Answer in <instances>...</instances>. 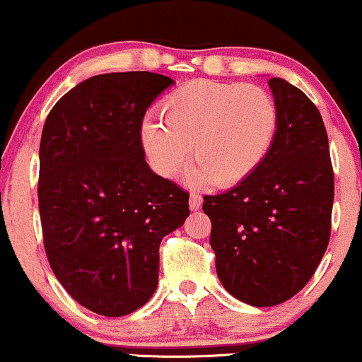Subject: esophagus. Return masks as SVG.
Instances as JSON below:
<instances>
[{
  "label": "esophagus",
  "instance_id": "obj_1",
  "mask_svg": "<svg viewBox=\"0 0 362 362\" xmlns=\"http://www.w3.org/2000/svg\"><path fill=\"white\" fill-rule=\"evenodd\" d=\"M202 197L197 195V193H192V197H189V209L192 211H198V209L202 207Z\"/></svg>",
  "mask_w": 362,
  "mask_h": 362
}]
</instances>
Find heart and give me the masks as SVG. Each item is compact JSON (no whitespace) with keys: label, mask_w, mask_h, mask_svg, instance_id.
Returning a JSON list of instances; mask_svg holds the SVG:
<instances>
[{"label":"heart","mask_w":362,"mask_h":362,"mask_svg":"<svg viewBox=\"0 0 362 362\" xmlns=\"http://www.w3.org/2000/svg\"><path fill=\"white\" fill-rule=\"evenodd\" d=\"M158 119L143 124V145L164 177H174L188 160L197 164V185L228 186L243 181L262 164L278 129V110L266 89L252 84L198 79L160 105Z\"/></svg>","instance_id":"obj_1"}]
</instances>
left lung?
Segmentation results:
<instances>
[{"label":"left lung","instance_id":"8db88e82","mask_svg":"<svg viewBox=\"0 0 362 362\" xmlns=\"http://www.w3.org/2000/svg\"><path fill=\"white\" fill-rule=\"evenodd\" d=\"M267 84L278 110L269 153L235 188L204 197L217 276L254 307L281 304L313 278L329 242L335 197L320 110L285 79Z\"/></svg>","mask_w":362,"mask_h":362}]
</instances>
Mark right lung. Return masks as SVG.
Returning a JSON list of instances; mask_svg holds the SVG:
<instances>
[{
    "mask_svg": "<svg viewBox=\"0 0 362 362\" xmlns=\"http://www.w3.org/2000/svg\"><path fill=\"white\" fill-rule=\"evenodd\" d=\"M174 81L153 72L89 77L58 100L40 145L46 257L76 302L126 316L158 283V247L189 216L188 192L145 160L141 124Z\"/></svg>",
    "mask_w": 362,
    "mask_h": 362,
    "instance_id": "add662e5",
    "label": "right lung"
}]
</instances>
